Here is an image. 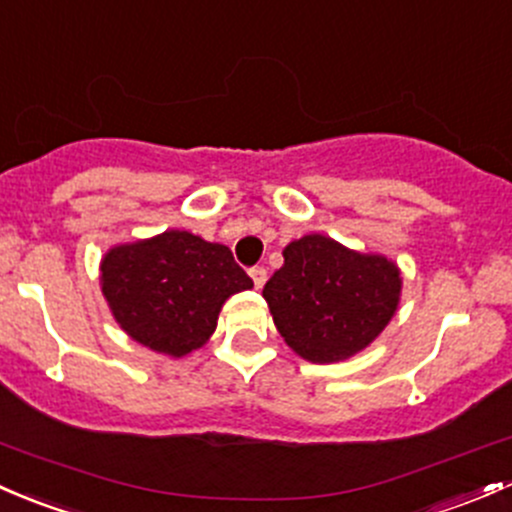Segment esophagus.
I'll list each match as a JSON object with an SVG mask.
<instances>
[{
    "mask_svg": "<svg viewBox=\"0 0 512 512\" xmlns=\"http://www.w3.org/2000/svg\"><path fill=\"white\" fill-rule=\"evenodd\" d=\"M249 276H251V281H254L256 288H263V283H266V278H268V271L263 266H254L249 271Z\"/></svg>",
    "mask_w": 512,
    "mask_h": 512,
    "instance_id": "esophagus-1",
    "label": "esophagus"
}]
</instances>
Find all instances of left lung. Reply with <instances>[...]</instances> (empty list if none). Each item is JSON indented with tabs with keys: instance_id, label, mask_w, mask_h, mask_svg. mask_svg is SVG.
<instances>
[{
	"instance_id": "1",
	"label": "left lung",
	"mask_w": 512,
	"mask_h": 512,
	"mask_svg": "<svg viewBox=\"0 0 512 512\" xmlns=\"http://www.w3.org/2000/svg\"><path fill=\"white\" fill-rule=\"evenodd\" d=\"M283 258L263 286V298L278 333L305 360H347L392 320L402 278L384 256L357 254L310 234L288 244Z\"/></svg>"
}]
</instances>
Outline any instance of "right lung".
Here are the masks:
<instances>
[{
	"instance_id": "obj_1",
	"label": "right lung",
	"mask_w": 512,
	"mask_h": 512,
	"mask_svg": "<svg viewBox=\"0 0 512 512\" xmlns=\"http://www.w3.org/2000/svg\"><path fill=\"white\" fill-rule=\"evenodd\" d=\"M100 283L120 328L172 357L202 347L224 300L254 288L226 246L189 231L115 246L100 263Z\"/></svg>"
}]
</instances>
